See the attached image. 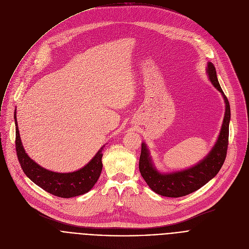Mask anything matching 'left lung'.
I'll return each instance as SVG.
<instances>
[{
	"label": "left lung",
	"mask_w": 249,
	"mask_h": 249,
	"mask_svg": "<svg viewBox=\"0 0 249 249\" xmlns=\"http://www.w3.org/2000/svg\"><path fill=\"white\" fill-rule=\"evenodd\" d=\"M207 73L214 87L222 92L226 102V113L222 125L221 133L214 148L210 154L197 165L178 172L162 174L153 165L146 145L142 144L139 169L143 178L156 193L171 198L186 196L209 182L222 168L228 152L229 146V125L231 120L230 102L225 95L216 73V68L213 63H208Z\"/></svg>",
	"instance_id": "8db88e82"
}]
</instances>
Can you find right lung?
I'll return each instance as SVG.
<instances>
[{
  "mask_svg": "<svg viewBox=\"0 0 249 249\" xmlns=\"http://www.w3.org/2000/svg\"><path fill=\"white\" fill-rule=\"evenodd\" d=\"M16 119V149L20 166L28 178L48 193L61 198H71L89 192L96 183L102 169V149L80 170L58 173L47 170L34 162L24 152Z\"/></svg>",
  "mask_w": 249,
  "mask_h": 249,
  "instance_id": "add662e5",
  "label": "right lung"
}]
</instances>
